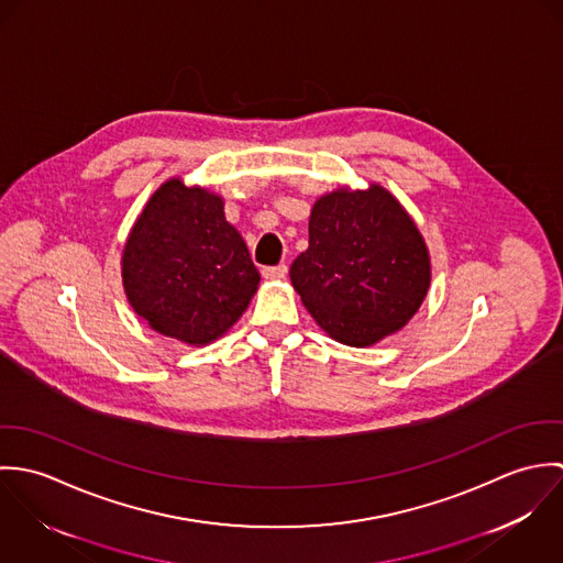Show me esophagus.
<instances>
[{
  "label": "esophagus",
  "mask_w": 563,
  "mask_h": 563,
  "mask_svg": "<svg viewBox=\"0 0 563 563\" xmlns=\"http://www.w3.org/2000/svg\"><path fill=\"white\" fill-rule=\"evenodd\" d=\"M262 275H264V279H271V282L284 279V277L288 275V266H286V264H279V266H264V268H262Z\"/></svg>",
  "instance_id": "1"
}]
</instances>
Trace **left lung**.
<instances>
[{
  "label": "left lung",
  "mask_w": 563,
  "mask_h": 563,
  "mask_svg": "<svg viewBox=\"0 0 563 563\" xmlns=\"http://www.w3.org/2000/svg\"><path fill=\"white\" fill-rule=\"evenodd\" d=\"M310 244L290 282L322 331L373 346L413 319L431 286V257L418 225L382 184L340 186L310 212Z\"/></svg>",
  "instance_id": "8db88e82"
}]
</instances>
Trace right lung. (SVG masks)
I'll use <instances>...</instances> for the list:
<instances>
[{
	"instance_id": "1",
	"label": "right lung",
	"mask_w": 563,
	"mask_h": 563,
	"mask_svg": "<svg viewBox=\"0 0 563 563\" xmlns=\"http://www.w3.org/2000/svg\"><path fill=\"white\" fill-rule=\"evenodd\" d=\"M128 303L154 331L190 346L225 335L249 308L260 273L225 201L170 177L150 197L121 253Z\"/></svg>"
}]
</instances>
